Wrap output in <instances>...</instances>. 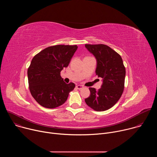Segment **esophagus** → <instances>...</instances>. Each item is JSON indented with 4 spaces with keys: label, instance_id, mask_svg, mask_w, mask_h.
Returning a JSON list of instances; mask_svg holds the SVG:
<instances>
[{
    "label": "esophagus",
    "instance_id": "obj_1",
    "mask_svg": "<svg viewBox=\"0 0 157 157\" xmlns=\"http://www.w3.org/2000/svg\"><path fill=\"white\" fill-rule=\"evenodd\" d=\"M76 87L78 89H82L83 87H84V86H82V85H77L76 86Z\"/></svg>",
    "mask_w": 157,
    "mask_h": 157
}]
</instances>
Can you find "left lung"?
Wrapping results in <instances>:
<instances>
[{"instance_id":"8db88e82","label":"left lung","mask_w":157,"mask_h":157,"mask_svg":"<svg viewBox=\"0 0 157 157\" xmlns=\"http://www.w3.org/2000/svg\"><path fill=\"white\" fill-rule=\"evenodd\" d=\"M85 47L96 57V73L103 81L98 91L89 88L91 94L85 102L96 111H104L113 107L123 93L125 68L121 55L107 45L86 44Z\"/></svg>"}]
</instances>
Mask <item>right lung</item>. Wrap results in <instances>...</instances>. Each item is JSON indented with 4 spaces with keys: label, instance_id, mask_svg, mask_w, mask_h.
Returning a JSON list of instances; mask_svg holds the SVG:
<instances>
[{
    "label": "right lung",
    "instance_id": "1",
    "mask_svg": "<svg viewBox=\"0 0 157 157\" xmlns=\"http://www.w3.org/2000/svg\"><path fill=\"white\" fill-rule=\"evenodd\" d=\"M77 45L57 44L44 48L32 59L27 75L30 93L41 106L53 109L63 104L75 87L60 75L68 66Z\"/></svg>",
    "mask_w": 157,
    "mask_h": 157
}]
</instances>
